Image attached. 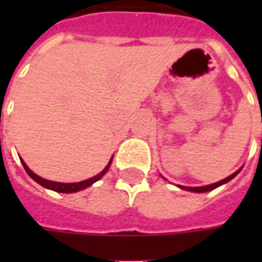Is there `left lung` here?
<instances>
[{
	"label": "left lung",
	"instance_id": "left-lung-1",
	"mask_svg": "<svg viewBox=\"0 0 262 262\" xmlns=\"http://www.w3.org/2000/svg\"><path fill=\"white\" fill-rule=\"evenodd\" d=\"M243 168V167H242ZM242 168H238V170L236 171V172H233L231 176H229L227 178H225V180H220V181L214 182V184H210V185H205V187H184V185H178V188H181V189H185V191H189V192H196V193H201V192H208V191H212V189H214V188L220 187V185H223V184H226V182L231 181L234 177L242 171Z\"/></svg>",
	"mask_w": 262,
	"mask_h": 262
}]
</instances>
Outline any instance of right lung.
Segmentation results:
<instances>
[{"mask_svg":"<svg viewBox=\"0 0 262 262\" xmlns=\"http://www.w3.org/2000/svg\"><path fill=\"white\" fill-rule=\"evenodd\" d=\"M112 159H114V156H112ZM112 159L109 160L108 165L103 168L99 174H97L95 177H92V178H88L85 181H80V182H70V184H66V182H56V181H49V180H45L42 177H39L37 174H35L33 171L26 165V163L24 160H20V163L24 165V168L28 172V176L31 177L33 181H36L37 184H40L42 187L48 188V189H52L54 192H63V193H73V192H78V191H82V189H85V188L91 187L94 182H97L98 180H101L106 172H108L109 167L112 164Z\"/></svg>","mask_w":262,"mask_h":262,"instance_id":"obj_1","label":"right lung"}]
</instances>
